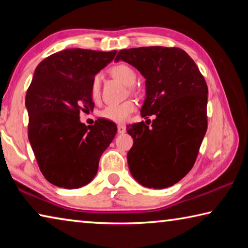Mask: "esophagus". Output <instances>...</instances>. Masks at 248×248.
I'll list each match as a JSON object with an SVG mask.
<instances>
[{
	"label": "esophagus",
	"mask_w": 248,
	"mask_h": 248,
	"mask_svg": "<svg viewBox=\"0 0 248 248\" xmlns=\"http://www.w3.org/2000/svg\"><path fill=\"white\" fill-rule=\"evenodd\" d=\"M117 130H118V133L119 134H124L125 132V127L124 124H118V127H117Z\"/></svg>",
	"instance_id": "34e87169"
}]
</instances>
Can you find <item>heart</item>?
Segmentation results:
<instances>
[{"instance_id": "1", "label": "heart", "mask_w": 248, "mask_h": 248, "mask_svg": "<svg viewBox=\"0 0 248 248\" xmlns=\"http://www.w3.org/2000/svg\"><path fill=\"white\" fill-rule=\"evenodd\" d=\"M110 73L114 78H118L119 81L125 84L127 86H132L137 81V73L131 66L127 64L119 63L112 66L110 69ZM91 96L93 100H98L100 97V75L96 74L92 79L91 83ZM137 109V105L133 100H127L118 105H109L105 107L100 116L103 118L114 121V123L123 124L125 123L131 116L132 112Z\"/></svg>"}]
</instances>
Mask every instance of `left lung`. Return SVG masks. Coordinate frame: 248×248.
I'll use <instances>...</instances> for the list:
<instances>
[{
    "label": "left lung",
    "mask_w": 248,
    "mask_h": 248,
    "mask_svg": "<svg viewBox=\"0 0 248 248\" xmlns=\"http://www.w3.org/2000/svg\"><path fill=\"white\" fill-rule=\"evenodd\" d=\"M123 60L143 75L141 116L127 125L133 145L127 155L130 173L142 186L162 189L178 183L194 166L208 128V86L195 61L179 48L120 50Z\"/></svg>",
    "instance_id": "8db88e82"
}]
</instances>
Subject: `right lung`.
Returning a JSON list of instances; mask_svg holds the SVG:
<instances>
[{"label": "right lung", "instance_id": "obj_1", "mask_svg": "<svg viewBox=\"0 0 248 248\" xmlns=\"http://www.w3.org/2000/svg\"><path fill=\"white\" fill-rule=\"evenodd\" d=\"M117 51L66 49L37 66L28 87V139L45 178L54 186L75 189L93 180L99 158L117 133L114 123L79 121V112L93 110L92 79Z\"/></svg>", "mask_w": 248, "mask_h": 248}]
</instances>
